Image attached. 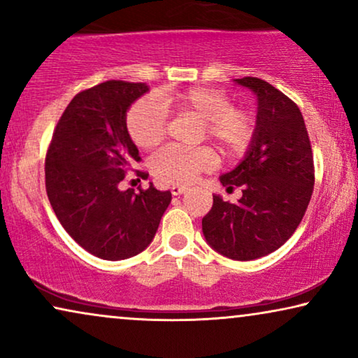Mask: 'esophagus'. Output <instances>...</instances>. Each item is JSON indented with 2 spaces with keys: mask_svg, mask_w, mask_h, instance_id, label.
Segmentation results:
<instances>
[{
  "mask_svg": "<svg viewBox=\"0 0 358 358\" xmlns=\"http://www.w3.org/2000/svg\"><path fill=\"white\" fill-rule=\"evenodd\" d=\"M184 192H185V187H182V185H173V187H171V194L173 195H180Z\"/></svg>",
  "mask_w": 358,
  "mask_h": 358,
  "instance_id": "obj_1",
  "label": "esophagus"
}]
</instances>
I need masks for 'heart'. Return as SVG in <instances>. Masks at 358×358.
<instances>
[{"mask_svg":"<svg viewBox=\"0 0 358 358\" xmlns=\"http://www.w3.org/2000/svg\"><path fill=\"white\" fill-rule=\"evenodd\" d=\"M164 104L180 115L202 122L199 140H210L227 158L246 153L256 138L257 120L249 109L234 106L233 97L218 87L195 86L164 97ZM127 131L141 150H153L164 140L166 112L151 97H143L127 114ZM215 163L213 151L207 146L194 150H161L150 161L155 178L169 184H190Z\"/></svg>","mask_w":358,"mask_h":358,"instance_id":"b5f03b06","label":"heart"}]
</instances>
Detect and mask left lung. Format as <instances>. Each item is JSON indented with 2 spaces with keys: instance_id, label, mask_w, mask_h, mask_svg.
<instances>
[{
  "instance_id": "left-lung-1",
  "label": "left lung",
  "mask_w": 358,
  "mask_h": 358,
  "mask_svg": "<svg viewBox=\"0 0 358 358\" xmlns=\"http://www.w3.org/2000/svg\"><path fill=\"white\" fill-rule=\"evenodd\" d=\"M257 96V130L246 158L220 178L228 190L241 187L236 203L213 195L202 231L215 251L252 261L285 244L301 223L315 187L310 136L298 106L259 78L234 80Z\"/></svg>"
}]
</instances>
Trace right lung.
<instances>
[{
	"label": "right lung",
	"instance_id": "add662e5",
	"mask_svg": "<svg viewBox=\"0 0 358 358\" xmlns=\"http://www.w3.org/2000/svg\"><path fill=\"white\" fill-rule=\"evenodd\" d=\"M146 91L145 83L110 80L78 92L47 148L45 189L58 222L83 249L106 261L143 251L171 203L169 190L153 184L140 192L119 189L141 161L125 117Z\"/></svg>",
	"mask_w": 358,
	"mask_h": 358
}]
</instances>
